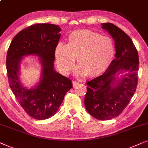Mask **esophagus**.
I'll return each mask as SVG.
<instances>
[{
	"instance_id": "1",
	"label": "esophagus",
	"mask_w": 148,
	"mask_h": 148,
	"mask_svg": "<svg viewBox=\"0 0 148 148\" xmlns=\"http://www.w3.org/2000/svg\"><path fill=\"white\" fill-rule=\"evenodd\" d=\"M78 84H79V82H77V81H73V86L74 87L77 86Z\"/></svg>"
}]
</instances>
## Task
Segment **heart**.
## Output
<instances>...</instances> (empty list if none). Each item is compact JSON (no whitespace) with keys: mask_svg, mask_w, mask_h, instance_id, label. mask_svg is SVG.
Segmentation results:
<instances>
[{"mask_svg":"<svg viewBox=\"0 0 148 148\" xmlns=\"http://www.w3.org/2000/svg\"><path fill=\"white\" fill-rule=\"evenodd\" d=\"M67 40V44L58 42L54 50L56 65L64 75L72 71L76 56L79 64L75 73L79 76H98L110 65L114 54L110 38L88 29H79L71 32Z\"/></svg>","mask_w":148,"mask_h":148,"instance_id":"obj_1","label":"heart"}]
</instances>
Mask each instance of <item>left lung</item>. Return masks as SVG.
<instances>
[{"label": "left lung", "instance_id": "obj_1", "mask_svg": "<svg viewBox=\"0 0 148 148\" xmlns=\"http://www.w3.org/2000/svg\"><path fill=\"white\" fill-rule=\"evenodd\" d=\"M102 28L114 40L115 58L102 75L87 82L84 103L89 114L105 121L118 116L134 95L139 56L132 40L122 29L110 23H102Z\"/></svg>", "mask_w": 148, "mask_h": 148}]
</instances>
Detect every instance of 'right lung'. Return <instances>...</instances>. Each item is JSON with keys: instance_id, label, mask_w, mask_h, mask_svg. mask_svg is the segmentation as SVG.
Masks as SVG:
<instances>
[{"instance_id": "1", "label": "right lung", "mask_w": 148, "mask_h": 148, "mask_svg": "<svg viewBox=\"0 0 148 148\" xmlns=\"http://www.w3.org/2000/svg\"><path fill=\"white\" fill-rule=\"evenodd\" d=\"M59 26L50 23L35 24L19 32L13 38L7 54L9 86L24 110L37 120L54 116L72 82L54 67V50L61 34ZM38 56L42 71L40 80L31 88L20 80V66L24 56Z\"/></svg>"}]
</instances>
